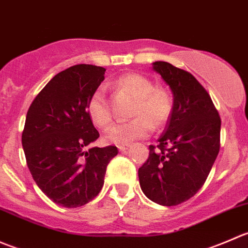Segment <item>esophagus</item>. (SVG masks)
<instances>
[{
	"label": "esophagus",
	"mask_w": 248,
	"mask_h": 248,
	"mask_svg": "<svg viewBox=\"0 0 248 248\" xmlns=\"http://www.w3.org/2000/svg\"><path fill=\"white\" fill-rule=\"evenodd\" d=\"M129 147V144H122V145H119V150L120 151H124V150H127Z\"/></svg>",
	"instance_id": "obj_1"
}]
</instances>
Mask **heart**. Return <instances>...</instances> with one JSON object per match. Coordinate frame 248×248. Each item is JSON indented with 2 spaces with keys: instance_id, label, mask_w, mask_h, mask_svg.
Here are the masks:
<instances>
[{
  "instance_id": "b5f03b06",
  "label": "heart",
  "mask_w": 248,
  "mask_h": 248,
  "mask_svg": "<svg viewBox=\"0 0 248 248\" xmlns=\"http://www.w3.org/2000/svg\"><path fill=\"white\" fill-rule=\"evenodd\" d=\"M119 91L136 98L128 122L112 126L106 138L112 144H126L134 139L149 136L156 127L167 124L172 111V98L163 89L156 87L147 77L137 73L121 76L116 80ZM87 114L91 121L99 128H107L112 121L111 109L103 89H97L87 102Z\"/></svg>"
}]
</instances>
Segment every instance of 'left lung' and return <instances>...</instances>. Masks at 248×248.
<instances>
[{
  "mask_svg": "<svg viewBox=\"0 0 248 248\" xmlns=\"http://www.w3.org/2000/svg\"><path fill=\"white\" fill-rule=\"evenodd\" d=\"M174 94L164 133L150 145L147 161L139 168L145 196L164 206L188 201L202 188L219 152L221 117L206 90L185 69L154 62Z\"/></svg>",
  "mask_w": 248,
  "mask_h": 248,
  "instance_id": "obj_1",
  "label": "left lung"
}]
</instances>
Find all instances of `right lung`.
Returning a JSON list of instances; mask_svg holds the SVG:
<instances>
[{"label":"right lung","instance_id":"add662e5","mask_svg":"<svg viewBox=\"0 0 248 248\" xmlns=\"http://www.w3.org/2000/svg\"><path fill=\"white\" fill-rule=\"evenodd\" d=\"M103 67L77 64L56 74L37 94L26 115L21 142L37 186L64 207L98 196L117 147H92L99 137L87 102L104 80Z\"/></svg>","mask_w":248,"mask_h":248}]
</instances>
